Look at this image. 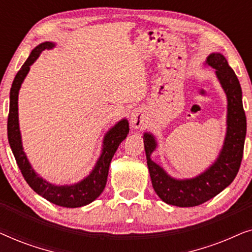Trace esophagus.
I'll return each mask as SVG.
<instances>
[{"label": "esophagus", "mask_w": 252, "mask_h": 252, "mask_svg": "<svg viewBox=\"0 0 252 252\" xmlns=\"http://www.w3.org/2000/svg\"><path fill=\"white\" fill-rule=\"evenodd\" d=\"M144 122H146V115H144L143 110L141 108L134 109L132 113H130V125L134 128H140L144 124Z\"/></svg>", "instance_id": "obj_1"}]
</instances>
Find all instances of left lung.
<instances>
[{"label":"left lung","instance_id":"left-lung-1","mask_svg":"<svg viewBox=\"0 0 252 252\" xmlns=\"http://www.w3.org/2000/svg\"><path fill=\"white\" fill-rule=\"evenodd\" d=\"M206 63L216 68V74L228 101L226 139L215 164L194 179L175 180L151 160L150 155L157 146L154 136L149 133L143 136L147 164L155 191L165 203L181 208L203 204L222 191L235 179L243 157L247 118L239 79L221 54H211Z\"/></svg>","mask_w":252,"mask_h":252}]
</instances>
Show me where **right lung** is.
<instances>
[{
    "label": "right lung",
    "mask_w": 252,
    "mask_h": 252,
    "mask_svg": "<svg viewBox=\"0 0 252 252\" xmlns=\"http://www.w3.org/2000/svg\"><path fill=\"white\" fill-rule=\"evenodd\" d=\"M53 47L54 43L44 42L34 48L22 68L16 74L11 89H10L8 140L24 179L36 194L41 195L47 201L56 205L63 206V208H80V206L87 205L95 201L102 194L103 189L105 187L106 179H108L110 163H111L113 155L118 149L119 144L126 139L127 134L129 132V127L128 122L126 119H123L106 133L104 142H103L104 143L103 153L96 163L95 168L87 178L79 184L72 186H55L43 180L34 172L29 160H27L22 146V137H20L18 124V92L26 74L29 73L30 66L36 61L41 51L50 49Z\"/></svg>",
    "instance_id": "add662e5"
}]
</instances>
